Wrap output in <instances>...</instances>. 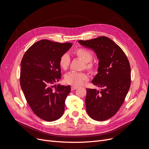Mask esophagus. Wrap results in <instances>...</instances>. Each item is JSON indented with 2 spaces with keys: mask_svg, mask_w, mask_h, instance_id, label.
Returning a JSON list of instances; mask_svg holds the SVG:
<instances>
[{
  "mask_svg": "<svg viewBox=\"0 0 149 149\" xmlns=\"http://www.w3.org/2000/svg\"><path fill=\"white\" fill-rule=\"evenodd\" d=\"M77 88H78V87H76V86H71V91H74L75 89H76Z\"/></svg>",
  "mask_w": 149,
  "mask_h": 149,
  "instance_id": "obj_1",
  "label": "esophagus"
}]
</instances>
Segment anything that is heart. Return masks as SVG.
<instances>
[{"label": "heart", "mask_w": 149, "mask_h": 149, "mask_svg": "<svg viewBox=\"0 0 149 149\" xmlns=\"http://www.w3.org/2000/svg\"><path fill=\"white\" fill-rule=\"evenodd\" d=\"M74 54L77 58L83 61L82 68L86 69L91 73L94 74L97 71L98 65L92 61L93 52L86 48L79 47L74 51ZM59 65L63 70H67L70 64V58L67 54H62L58 61ZM88 79V75L85 72H70L65 76V82L68 84L79 86L84 81Z\"/></svg>", "instance_id": "b5f03b06"}]
</instances>
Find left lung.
<instances>
[{"instance_id":"1","label":"left lung","mask_w":149,"mask_h":149,"mask_svg":"<svg viewBox=\"0 0 149 149\" xmlns=\"http://www.w3.org/2000/svg\"><path fill=\"white\" fill-rule=\"evenodd\" d=\"M78 43L93 49L100 60L98 73L92 82L102 89L100 92L86 89V111L95 120L109 119L120 108L130 87L128 59L121 47L106 37L79 40Z\"/></svg>"}]
</instances>
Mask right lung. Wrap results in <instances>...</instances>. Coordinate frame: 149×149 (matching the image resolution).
Here are the masks:
<instances>
[{
    "mask_svg": "<svg viewBox=\"0 0 149 149\" xmlns=\"http://www.w3.org/2000/svg\"><path fill=\"white\" fill-rule=\"evenodd\" d=\"M72 46L41 40L26 51L21 62L20 84L26 100L38 117L54 121L63 114L70 86L52 84L61 78L58 61Z\"/></svg>",
    "mask_w": 149,
    "mask_h": 149,
    "instance_id": "add662e5",
    "label": "right lung"
}]
</instances>
